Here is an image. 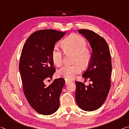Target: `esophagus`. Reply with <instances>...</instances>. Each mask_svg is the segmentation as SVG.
<instances>
[{
    "mask_svg": "<svg viewBox=\"0 0 129 129\" xmlns=\"http://www.w3.org/2000/svg\"><path fill=\"white\" fill-rule=\"evenodd\" d=\"M71 82H72V81H69V80H66V81H65V84L67 85V84H69V83H71Z\"/></svg>",
    "mask_w": 129,
    "mask_h": 129,
    "instance_id": "34e87169",
    "label": "esophagus"
}]
</instances>
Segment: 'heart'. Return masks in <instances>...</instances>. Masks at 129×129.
<instances>
[{
    "label": "heart",
    "mask_w": 129,
    "mask_h": 129,
    "mask_svg": "<svg viewBox=\"0 0 129 129\" xmlns=\"http://www.w3.org/2000/svg\"><path fill=\"white\" fill-rule=\"evenodd\" d=\"M85 39L81 36L72 34L63 40V49L67 52L74 53L73 65H64L57 72L58 77H63L66 80H72L81 71V67H86L89 63L92 57L90 49L86 47ZM53 63L59 67L63 62V52L58 46H55L51 53Z\"/></svg>",
    "instance_id": "b5f03b06"
}]
</instances>
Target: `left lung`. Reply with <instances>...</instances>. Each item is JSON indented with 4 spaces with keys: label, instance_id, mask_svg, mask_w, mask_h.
Wrapping results in <instances>:
<instances>
[{
    "label": "left lung",
    "instance_id": "1",
    "mask_svg": "<svg viewBox=\"0 0 129 129\" xmlns=\"http://www.w3.org/2000/svg\"><path fill=\"white\" fill-rule=\"evenodd\" d=\"M92 48V57L87 70L83 74L90 84L86 86L76 81V100L79 107L86 111L98 110L106 100L111 87V58L106 40L94 31L80 29Z\"/></svg>",
    "mask_w": 129,
    "mask_h": 129
}]
</instances>
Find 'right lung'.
Here are the masks:
<instances>
[{
    "label": "right lung",
    "instance_id": "add662e5",
    "mask_svg": "<svg viewBox=\"0 0 129 129\" xmlns=\"http://www.w3.org/2000/svg\"><path fill=\"white\" fill-rule=\"evenodd\" d=\"M65 34L52 29L37 31L27 39L22 50L19 69L23 92L31 107L44 115L58 110L59 97L65 84L62 78L55 79L48 86L44 84L55 71L52 49Z\"/></svg>",
    "mask_w": 129,
    "mask_h": 129
}]
</instances>
